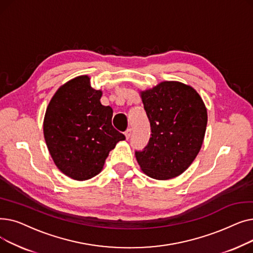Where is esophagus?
<instances>
[{
	"label": "esophagus",
	"instance_id": "1",
	"mask_svg": "<svg viewBox=\"0 0 253 253\" xmlns=\"http://www.w3.org/2000/svg\"><path fill=\"white\" fill-rule=\"evenodd\" d=\"M125 136H126V138H127V139L131 136V129H130V128H129V129H127V130L125 131Z\"/></svg>",
	"mask_w": 253,
	"mask_h": 253
}]
</instances>
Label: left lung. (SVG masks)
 <instances>
[{"mask_svg": "<svg viewBox=\"0 0 253 253\" xmlns=\"http://www.w3.org/2000/svg\"><path fill=\"white\" fill-rule=\"evenodd\" d=\"M151 123L152 137L135 157L144 174L167 180L180 175L202 147L207 126V109L190 85L163 81L140 91Z\"/></svg>", "mask_w": 253, "mask_h": 253, "instance_id": "left-lung-1", "label": "left lung"}]
</instances>
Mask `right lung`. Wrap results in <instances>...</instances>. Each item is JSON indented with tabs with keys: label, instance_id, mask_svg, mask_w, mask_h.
<instances>
[{
	"label": "right lung",
	"instance_id": "add662e5",
	"mask_svg": "<svg viewBox=\"0 0 253 253\" xmlns=\"http://www.w3.org/2000/svg\"><path fill=\"white\" fill-rule=\"evenodd\" d=\"M101 96L83 75L60 86L47 106L43 131L48 151L56 167L75 180L97 175L110 152L125 139L113 127V110L101 104Z\"/></svg>",
	"mask_w": 253,
	"mask_h": 253
}]
</instances>
